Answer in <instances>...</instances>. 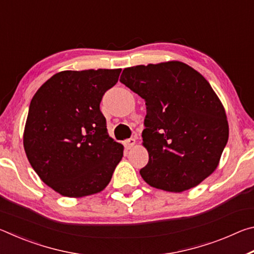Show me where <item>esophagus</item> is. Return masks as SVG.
Instances as JSON below:
<instances>
[{"label":"esophagus","mask_w":254,"mask_h":254,"mask_svg":"<svg viewBox=\"0 0 254 254\" xmlns=\"http://www.w3.org/2000/svg\"><path fill=\"white\" fill-rule=\"evenodd\" d=\"M134 144H135V139H134V137H130V139H127V140L124 141V145H126L127 149H131Z\"/></svg>","instance_id":"1"}]
</instances>
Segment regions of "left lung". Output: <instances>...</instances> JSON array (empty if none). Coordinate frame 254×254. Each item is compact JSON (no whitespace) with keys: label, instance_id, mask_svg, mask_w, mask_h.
<instances>
[{"label":"left lung","instance_id":"left-lung-1","mask_svg":"<svg viewBox=\"0 0 254 254\" xmlns=\"http://www.w3.org/2000/svg\"><path fill=\"white\" fill-rule=\"evenodd\" d=\"M120 81L147 105L142 140L149 162L140 170L144 182L182 192L207 178L229 140L225 110L208 81L180 62L128 67Z\"/></svg>","mask_w":254,"mask_h":254}]
</instances>
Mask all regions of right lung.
<instances>
[{
	"label": "right lung",
	"mask_w": 254,
	"mask_h": 254,
	"mask_svg": "<svg viewBox=\"0 0 254 254\" xmlns=\"http://www.w3.org/2000/svg\"><path fill=\"white\" fill-rule=\"evenodd\" d=\"M122 69L65 70L38 89L23 133L28 160L46 185L67 197L102 191L123 157L107 133L102 97Z\"/></svg>",
	"instance_id": "obj_1"
}]
</instances>
